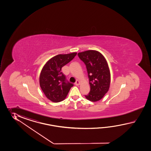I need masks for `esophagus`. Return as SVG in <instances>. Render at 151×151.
<instances>
[{"label": "esophagus", "mask_w": 151, "mask_h": 151, "mask_svg": "<svg viewBox=\"0 0 151 151\" xmlns=\"http://www.w3.org/2000/svg\"><path fill=\"white\" fill-rule=\"evenodd\" d=\"M74 84H75L76 85H77V86H78V85H79V84H80V81L78 80H76V83H74Z\"/></svg>", "instance_id": "esophagus-1"}]
</instances>
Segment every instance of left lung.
Listing matches in <instances>:
<instances>
[{
    "label": "left lung",
    "instance_id": "left-lung-1",
    "mask_svg": "<svg viewBox=\"0 0 151 151\" xmlns=\"http://www.w3.org/2000/svg\"><path fill=\"white\" fill-rule=\"evenodd\" d=\"M78 55L86 65L89 78L90 92L85 96L91 101H99L107 92L110 85V72L106 59L95 50L80 52Z\"/></svg>",
    "mask_w": 151,
    "mask_h": 151
}]
</instances>
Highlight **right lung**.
I'll use <instances>...</instances> for the list:
<instances>
[{
  "label": "right lung",
  "instance_id": "obj_1",
  "mask_svg": "<svg viewBox=\"0 0 151 151\" xmlns=\"http://www.w3.org/2000/svg\"><path fill=\"white\" fill-rule=\"evenodd\" d=\"M77 53L58 55L48 60L42 68L39 83L42 92L52 101L58 103L67 96L73 83L67 81L61 68L75 57Z\"/></svg>",
  "mask_w": 151,
  "mask_h": 151
}]
</instances>
